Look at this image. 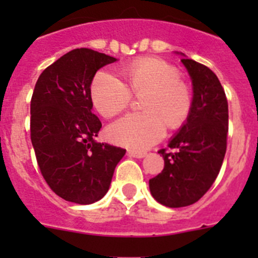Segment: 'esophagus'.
I'll use <instances>...</instances> for the list:
<instances>
[{"label": "esophagus", "mask_w": 258, "mask_h": 258, "mask_svg": "<svg viewBox=\"0 0 258 258\" xmlns=\"http://www.w3.org/2000/svg\"><path fill=\"white\" fill-rule=\"evenodd\" d=\"M127 156L131 157H137V159H142L146 156V152H140V151H127Z\"/></svg>", "instance_id": "1"}]
</instances>
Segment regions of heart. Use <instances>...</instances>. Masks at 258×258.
<instances>
[{
    "instance_id": "1",
    "label": "heart",
    "mask_w": 258,
    "mask_h": 258,
    "mask_svg": "<svg viewBox=\"0 0 258 258\" xmlns=\"http://www.w3.org/2000/svg\"><path fill=\"white\" fill-rule=\"evenodd\" d=\"M126 83L111 71H99L90 86L95 109L104 117L124 111L134 94H143L145 111L124 116L107 129L112 143L143 151L157 143L165 134L166 122L178 126L186 120L192 106L190 89L178 79V71L156 58L133 61L124 71Z\"/></svg>"
}]
</instances>
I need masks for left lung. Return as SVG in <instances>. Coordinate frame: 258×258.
<instances>
[{
  "label": "left lung",
  "instance_id": "obj_1",
  "mask_svg": "<svg viewBox=\"0 0 258 258\" xmlns=\"http://www.w3.org/2000/svg\"><path fill=\"white\" fill-rule=\"evenodd\" d=\"M181 61L192 81V106L168 145L173 151H159L164 169L149 182L155 200L169 208L191 206L211 188L226 154L229 132V106L218 77L192 59Z\"/></svg>",
  "mask_w": 258,
  "mask_h": 258
}]
</instances>
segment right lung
Segmentation results:
<instances>
[{
  "instance_id": "obj_1",
  "label": "right lung",
  "mask_w": 258,
  "mask_h": 258,
  "mask_svg": "<svg viewBox=\"0 0 258 258\" xmlns=\"http://www.w3.org/2000/svg\"><path fill=\"white\" fill-rule=\"evenodd\" d=\"M117 59L92 49L71 50L45 68L31 99V141L41 174L67 202L92 204L108 191L126 150L95 142L102 127L92 112L97 71Z\"/></svg>"
}]
</instances>
